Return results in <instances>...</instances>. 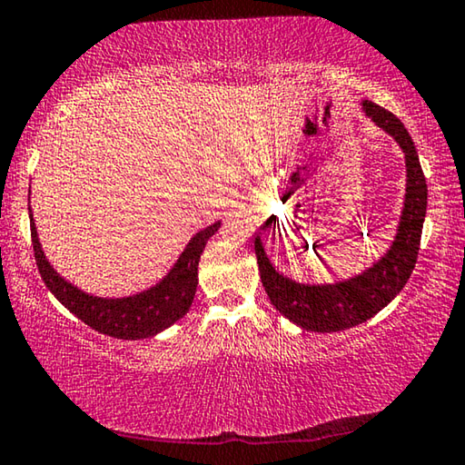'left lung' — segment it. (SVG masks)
I'll use <instances>...</instances> for the list:
<instances>
[{
	"label": "left lung",
	"instance_id": "left-lung-1",
	"mask_svg": "<svg viewBox=\"0 0 465 465\" xmlns=\"http://www.w3.org/2000/svg\"><path fill=\"white\" fill-rule=\"evenodd\" d=\"M364 115L371 117L400 143L406 156V200L395 241L387 253L354 278L336 284H301L276 272L265 255L262 239H255V255L265 292L276 311L309 331H341L364 323L400 294L412 273L420 249L426 216V179L414 142L404 124L383 106L362 101Z\"/></svg>",
	"mask_w": 465,
	"mask_h": 465
}]
</instances>
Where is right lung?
I'll use <instances>...</instances> for the list:
<instances>
[{"label":"right lung","mask_w":465,"mask_h":465,"mask_svg":"<svg viewBox=\"0 0 465 465\" xmlns=\"http://www.w3.org/2000/svg\"><path fill=\"white\" fill-rule=\"evenodd\" d=\"M30 216V237H33L35 260L39 265L43 282L55 294V299L64 304L67 311L82 319L93 330L104 333V336L117 340H142L161 333L166 327L187 313L192 307L195 288H197V263L208 239L214 234L220 223L203 228L187 242V247L179 255L173 270L148 291L124 296V299H101L80 291L67 282L53 270L43 253V247L36 234L33 220V210L28 208Z\"/></svg>","instance_id":"1"}]
</instances>
